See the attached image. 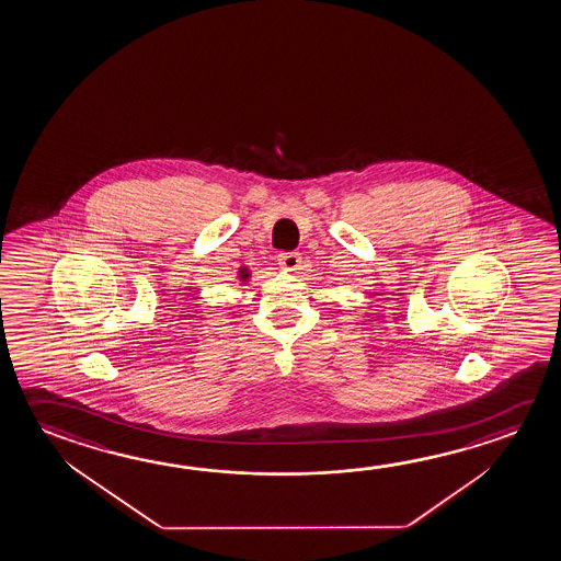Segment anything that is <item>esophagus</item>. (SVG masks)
Returning <instances> with one entry per match:
<instances>
[{
  "label": "esophagus",
  "instance_id": "obj_1",
  "mask_svg": "<svg viewBox=\"0 0 561 561\" xmlns=\"http://www.w3.org/2000/svg\"><path fill=\"white\" fill-rule=\"evenodd\" d=\"M277 262H279V266L294 272L301 264V254L295 252V250H291V252H279L277 254Z\"/></svg>",
  "mask_w": 561,
  "mask_h": 561
}]
</instances>
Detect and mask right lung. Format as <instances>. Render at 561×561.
<instances>
[{"mask_svg": "<svg viewBox=\"0 0 561 561\" xmlns=\"http://www.w3.org/2000/svg\"><path fill=\"white\" fill-rule=\"evenodd\" d=\"M240 276L247 277V276H249V274H247V272H244V270H242V274H240Z\"/></svg>", "mask_w": 561, "mask_h": 561, "instance_id": "right-lung-1", "label": "right lung"}]
</instances>
